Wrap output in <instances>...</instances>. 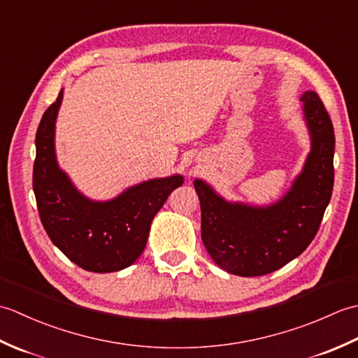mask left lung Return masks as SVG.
<instances>
[{"mask_svg":"<svg viewBox=\"0 0 358 358\" xmlns=\"http://www.w3.org/2000/svg\"><path fill=\"white\" fill-rule=\"evenodd\" d=\"M300 101L310 150L280 200L266 206L227 201L204 180L194 181L203 245L217 266L234 275H266L292 262L314 240L329 204L336 149L332 121L314 90H306Z\"/></svg>","mask_w":358,"mask_h":358,"instance_id":"obj_1","label":"left lung"}]
</instances>
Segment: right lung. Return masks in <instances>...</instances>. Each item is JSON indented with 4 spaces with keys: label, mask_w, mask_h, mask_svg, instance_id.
<instances>
[{
    "label": "right lung",
    "mask_w": 358,
    "mask_h": 358,
    "mask_svg": "<svg viewBox=\"0 0 358 358\" xmlns=\"http://www.w3.org/2000/svg\"><path fill=\"white\" fill-rule=\"evenodd\" d=\"M62 101L63 89L35 136L34 192L41 223L53 245L80 268L98 273L126 269L141 255L152 220L185 178L180 173L152 178L112 200H90L58 164L55 124Z\"/></svg>",
    "instance_id": "obj_1"
}]
</instances>
